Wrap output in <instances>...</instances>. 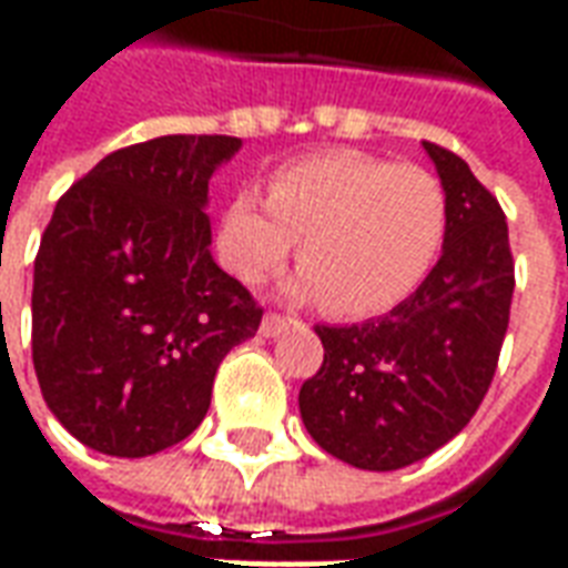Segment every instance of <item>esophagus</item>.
Wrapping results in <instances>:
<instances>
[{
	"label": "esophagus",
	"mask_w": 568,
	"mask_h": 568,
	"mask_svg": "<svg viewBox=\"0 0 568 568\" xmlns=\"http://www.w3.org/2000/svg\"><path fill=\"white\" fill-rule=\"evenodd\" d=\"M288 322H292V320H285V316H276V313H267V316L261 320V334H264V337H276V334L283 332Z\"/></svg>",
	"instance_id": "esophagus-1"
}]
</instances>
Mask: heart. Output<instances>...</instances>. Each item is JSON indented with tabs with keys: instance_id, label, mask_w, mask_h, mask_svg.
<instances>
[{
	"instance_id": "obj_1",
	"label": "heart",
	"mask_w": 568,
	"mask_h": 568,
	"mask_svg": "<svg viewBox=\"0 0 568 568\" xmlns=\"http://www.w3.org/2000/svg\"><path fill=\"white\" fill-rule=\"evenodd\" d=\"M447 236V191L417 163L334 149L276 170L267 200L236 191L219 219V261L264 283L292 255L295 292L341 320L389 313L426 283Z\"/></svg>"
}]
</instances>
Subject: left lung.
<instances>
[{
  "label": "left lung",
  "mask_w": 568,
  "mask_h": 568,
  "mask_svg": "<svg viewBox=\"0 0 568 568\" xmlns=\"http://www.w3.org/2000/svg\"><path fill=\"white\" fill-rule=\"evenodd\" d=\"M447 191V236L414 295L381 320L316 325L325 358L301 386V419L365 471H395L459 435L484 402L508 332L514 258L499 200L468 163L423 142Z\"/></svg>",
  "instance_id": "1"
}]
</instances>
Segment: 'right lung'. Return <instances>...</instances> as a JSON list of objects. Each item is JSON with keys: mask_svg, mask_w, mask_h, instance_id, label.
Returning <instances> with one entry per match:
<instances>
[{"mask_svg": "<svg viewBox=\"0 0 568 568\" xmlns=\"http://www.w3.org/2000/svg\"><path fill=\"white\" fill-rule=\"evenodd\" d=\"M236 136L105 154L57 200L32 273V365L69 435L140 459L203 423L222 358L261 307L212 261V173Z\"/></svg>", "mask_w": 568, "mask_h": 568, "instance_id": "add662e5", "label": "right lung"}]
</instances>
